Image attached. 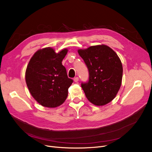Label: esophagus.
Instances as JSON below:
<instances>
[{"label":"esophagus","instance_id":"34e87169","mask_svg":"<svg viewBox=\"0 0 152 152\" xmlns=\"http://www.w3.org/2000/svg\"><path fill=\"white\" fill-rule=\"evenodd\" d=\"M74 81H75V82H76V83H77L78 81H79V77H75V78H74Z\"/></svg>","mask_w":152,"mask_h":152}]
</instances>
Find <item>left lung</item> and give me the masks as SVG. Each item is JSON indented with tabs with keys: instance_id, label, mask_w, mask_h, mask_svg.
<instances>
[{
	"instance_id": "1",
	"label": "left lung",
	"mask_w": 152,
	"mask_h": 152,
	"mask_svg": "<svg viewBox=\"0 0 152 152\" xmlns=\"http://www.w3.org/2000/svg\"><path fill=\"white\" fill-rule=\"evenodd\" d=\"M89 72V80L82 83L88 100L97 106L111 102L122 84L123 68L117 54L108 46L98 45L77 50Z\"/></svg>"
}]
</instances>
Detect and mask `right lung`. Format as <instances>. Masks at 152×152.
Instances as JSON below:
<instances>
[{"label":"right lung","instance_id":"obj_1","mask_svg":"<svg viewBox=\"0 0 152 152\" xmlns=\"http://www.w3.org/2000/svg\"><path fill=\"white\" fill-rule=\"evenodd\" d=\"M66 48L56 53L51 47L37 50L25 72V81L31 96L41 105L54 108L62 105L68 96L73 80L68 77L62 64Z\"/></svg>","mask_w":152,"mask_h":152}]
</instances>
